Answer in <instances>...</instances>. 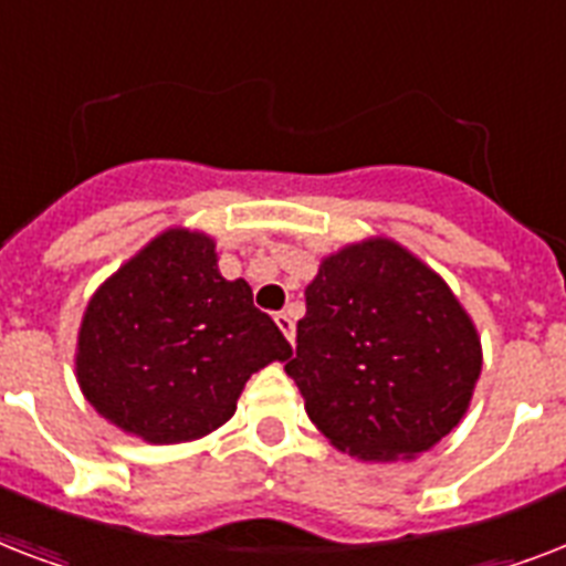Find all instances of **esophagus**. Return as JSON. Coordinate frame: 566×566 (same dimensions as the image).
<instances>
[{
	"mask_svg": "<svg viewBox=\"0 0 566 566\" xmlns=\"http://www.w3.org/2000/svg\"><path fill=\"white\" fill-rule=\"evenodd\" d=\"M275 323H279V328H282L284 332V337H287V340H296V326H293V314L291 311H279V314H275Z\"/></svg>",
	"mask_w": 566,
	"mask_h": 566,
	"instance_id": "esophagus-1",
	"label": "esophagus"
}]
</instances>
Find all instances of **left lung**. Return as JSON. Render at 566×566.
I'll return each instance as SVG.
<instances>
[{"mask_svg": "<svg viewBox=\"0 0 566 566\" xmlns=\"http://www.w3.org/2000/svg\"><path fill=\"white\" fill-rule=\"evenodd\" d=\"M305 308L284 370L337 449L399 461L461 422L482 344L455 293L420 258L385 238L353 243L319 264Z\"/></svg>", "mask_w": 566, "mask_h": 566, "instance_id": "1", "label": "left lung"}]
</instances>
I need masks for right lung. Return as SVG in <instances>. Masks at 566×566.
Listing matches in <instances>:
<instances>
[{
  "instance_id": "right-lung-1",
  "label": "right lung",
  "mask_w": 566,
  "mask_h": 566,
  "mask_svg": "<svg viewBox=\"0 0 566 566\" xmlns=\"http://www.w3.org/2000/svg\"><path fill=\"white\" fill-rule=\"evenodd\" d=\"M287 358L252 287L220 275L213 240L170 229L93 293L75 373L105 420L146 443H181L220 429L247 378Z\"/></svg>"
}]
</instances>
